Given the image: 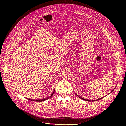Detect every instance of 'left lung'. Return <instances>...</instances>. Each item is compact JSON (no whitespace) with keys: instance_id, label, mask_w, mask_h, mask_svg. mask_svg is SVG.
<instances>
[{"instance_id":"1","label":"left lung","mask_w":126,"mask_h":126,"mask_svg":"<svg viewBox=\"0 0 126 126\" xmlns=\"http://www.w3.org/2000/svg\"><path fill=\"white\" fill-rule=\"evenodd\" d=\"M115 88H116V87H115ZM114 89H115V88L114 89H113V90H112L111 91V92H110V93H109L108 94H110L112 92H113V91H114ZM76 94V95L77 96H78V97L79 98H80V99H83V100H84V101H88V102H94V101H98V100H100L101 99H102L103 97H104L105 96H107V95H106V96H104V97H101V98H99V99H97V100H88V99H84V98H82L81 97H80V96H79L78 95L76 94Z\"/></svg>"}]
</instances>
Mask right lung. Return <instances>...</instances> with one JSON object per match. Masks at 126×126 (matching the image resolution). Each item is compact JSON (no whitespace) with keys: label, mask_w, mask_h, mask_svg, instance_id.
Here are the masks:
<instances>
[{"label":"right lung","mask_w":126,"mask_h":126,"mask_svg":"<svg viewBox=\"0 0 126 126\" xmlns=\"http://www.w3.org/2000/svg\"><path fill=\"white\" fill-rule=\"evenodd\" d=\"M55 89H54V91H53V92L52 93V94L50 95V96H48V97H47L46 98H45V99H38V100H33V99H28L27 98V99L28 100H31V101H35V102H42V101H45V100H48V99L49 98H51L52 96L53 95V94H54V92H55Z\"/></svg>","instance_id":"add662e5"}]
</instances>
